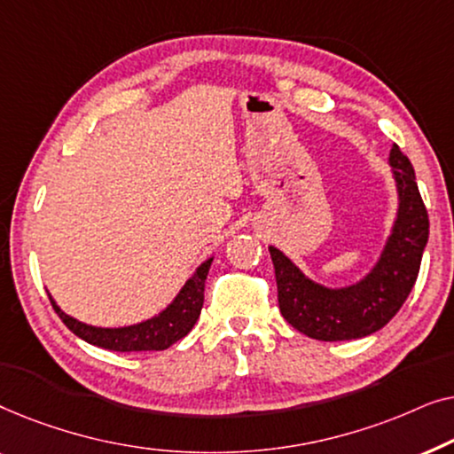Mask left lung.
<instances>
[{
  "label": "left lung",
  "instance_id": "1",
  "mask_svg": "<svg viewBox=\"0 0 454 454\" xmlns=\"http://www.w3.org/2000/svg\"><path fill=\"white\" fill-rule=\"evenodd\" d=\"M393 167L399 207L380 256L368 275L345 287H328L269 246L275 264L278 308L291 326L316 340H351L380 331L399 312L418 278L430 235L427 210L421 200L411 160L393 145Z\"/></svg>",
  "mask_w": 454,
  "mask_h": 454
}]
</instances>
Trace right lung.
<instances>
[{
	"label": "right lung",
	"mask_w": 454,
	"mask_h": 454,
	"mask_svg": "<svg viewBox=\"0 0 454 454\" xmlns=\"http://www.w3.org/2000/svg\"><path fill=\"white\" fill-rule=\"evenodd\" d=\"M210 264H213V258L204 260L163 312L142 320L138 325L120 328L92 326L66 314L55 303L51 294H49V300H51V306L61 322L86 343L109 351H163L194 328L204 303V281H207Z\"/></svg>",
	"instance_id": "obj_1"
}]
</instances>
